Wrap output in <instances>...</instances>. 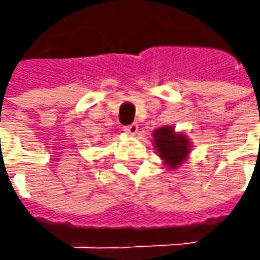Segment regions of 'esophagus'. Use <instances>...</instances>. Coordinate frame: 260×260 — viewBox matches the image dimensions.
<instances>
[{"label":"esophagus","mask_w":260,"mask_h":260,"mask_svg":"<svg viewBox=\"0 0 260 260\" xmlns=\"http://www.w3.org/2000/svg\"><path fill=\"white\" fill-rule=\"evenodd\" d=\"M138 129H139V126H138V124H131V125H126V126H124V131L128 134V135H136L138 134Z\"/></svg>","instance_id":"esophagus-1"}]
</instances>
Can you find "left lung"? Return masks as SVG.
<instances>
[{
    "mask_svg": "<svg viewBox=\"0 0 260 260\" xmlns=\"http://www.w3.org/2000/svg\"><path fill=\"white\" fill-rule=\"evenodd\" d=\"M153 143L158 155L169 169L178 168L190 153V142L183 134H176L172 126H161L153 132Z\"/></svg>",
    "mask_w": 260,
    "mask_h": 260,
    "instance_id": "1",
    "label": "left lung"
}]
</instances>
